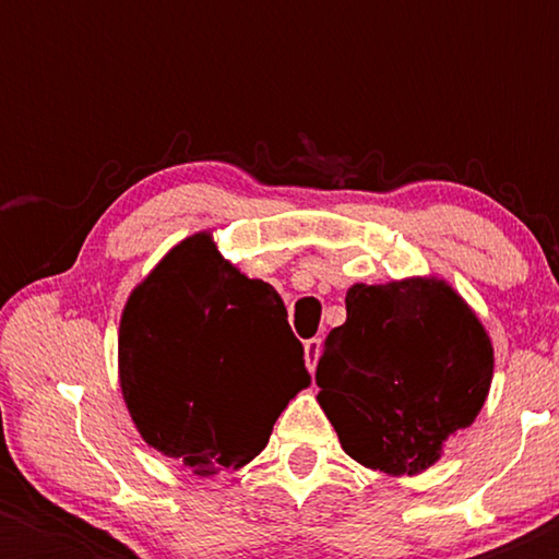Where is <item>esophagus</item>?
<instances>
[{"mask_svg": "<svg viewBox=\"0 0 559 559\" xmlns=\"http://www.w3.org/2000/svg\"><path fill=\"white\" fill-rule=\"evenodd\" d=\"M318 358H320V338H310V341H305V361H308V369H310V373L316 371Z\"/></svg>", "mask_w": 559, "mask_h": 559, "instance_id": "esophagus-1", "label": "esophagus"}]
</instances>
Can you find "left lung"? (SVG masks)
Here are the masks:
<instances>
[{
    "label": "left lung",
    "instance_id": "obj_1",
    "mask_svg": "<svg viewBox=\"0 0 559 559\" xmlns=\"http://www.w3.org/2000/svg\"><path fill=\"white\" fill-rule=\"evenodd\" d=\"M491 341L473 310L438 280L354 285L346 323L323 343L316 381L354 461L415 476L484 407Z\"/></svg>",
    "mask_w": 559,
    "mask_h": 559
}]
</instances>
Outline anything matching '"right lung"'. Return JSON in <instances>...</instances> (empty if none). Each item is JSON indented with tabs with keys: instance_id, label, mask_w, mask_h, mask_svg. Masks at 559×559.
Segmentation results:
<instances>
[{
	"instance_id": "obj_1",
	"label": "right lung",
	"mask_w": 559,
	"mask_h": 559,
	"mask_svg": "<svg viewBox=\"0 0 559 559\" xmlns=\"http://www.w3.org/2000/svg\"><path fill=\"white\" fill-rule=\"evenodd\" d=\"M119 381L142 438L213 476L262 453L310 377L274 287L243 277L195 234L129 297Z\"/></svg>"
}]
</instances>
